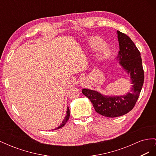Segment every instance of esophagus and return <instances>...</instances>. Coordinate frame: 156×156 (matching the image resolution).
<instances>
[{"label":"esophagus","instance_id":"esophagus-1","mask_svg":"<svg viewBox=\"0 0 156 156\" xmlns=\"http://www.w3.org/2000/svg\"><path fill=\"white\" fill-rule=\"evenodd\" d=\"M81 84H82V85H83V83L81 81Z\"/></svg>","mask_w":156,"mask_h":156}]
</instances>
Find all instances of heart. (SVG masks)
Listing matches in <instances>:
<instances>
[{"label":"heart","instance_id":"obj_1","mask_svg":"<svg viewBox=\"0 0 156 156\" xmlns=\"http://www.w3.org/2000/svg\"><path fill=\"white\" fill-rule=\"evenodd\" d=\"M105 41L99 37H94L90 41V49L92 51H97L101 49L103 55H107L110 53V49L105 47Z\"/></svg>","mask_w":156,"mask_h":156}]
</instances>
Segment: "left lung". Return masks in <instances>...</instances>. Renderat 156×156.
Returning <instances> with one entry per match:
<instances>
[{
	"mask_svg": "<svg viewBox=\"0 0 156 156\" xmlns=\"http://www.w3.org/2000/svg\"><path fill=\"white\" fill-rule=\"evenodd\" d=\"M119 43V64L130 78V90L120 96L103 95L100 92L83 88L82 93L93 104L95 111L102 116L115 118L131 111L137 101L144 83V71L140 53L129 36L117 30Z\"/></svg>",
	"mask_w": 156,
	"mask_h": 156,
	"instance_id": "8db88e82",
	"label": "left lung"
}]
</instances>
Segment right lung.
<instances>
[{"label": "right lung", "mask_w": 156, "mask_h": 156, "mask_svg": "<svg viewBox=\"0 0 156 156\" xmlns=\"http://www.w3.org/2000/svg\"><path fill=\"white\" fill-rule=\"evenodd\" d=\"M69 119V107H67V111H66V115L64 119L62 122V124H60V125L59 126H58L57 127H56V128H55L54 130L58 129L61 128V127H62L66 124V122H68Z\"/></svg>", "instance_id": "add662e5"}]
</instances>
